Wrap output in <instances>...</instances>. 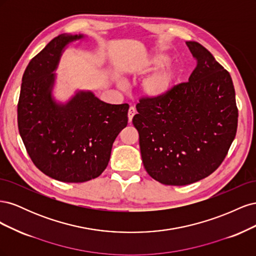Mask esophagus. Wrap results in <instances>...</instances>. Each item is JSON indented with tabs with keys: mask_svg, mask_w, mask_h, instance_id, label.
I'll return each instance as SVG.
<instances>
[{
	"mask_svg": "<svg viewBox=\"0 0 256 256\" xmlns=\"http://www.w3.org/2000/svg\"><path fill=\"white\" fill-rule=\"evenodd\" d=\"M136 114V108L134 106H130L129 110H128V120L129 122H131V120H132V118Z\"/></svg>",
	"mask_w": 256,
	"mask_h": 256,
	"instance_id": "1",
	"label": "esophagus"
}]
</instances>
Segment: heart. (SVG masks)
<instances>
[{"label":"heart","instance_id":"b5f03b06","mask_svg":"<svg viewBox=\"0 0 256 256\" xmlns=\"http://www.w3.org/2000/svg\"><path fill=\"white\" fill-rule=\"evenodd\" d=\"M164 60L166 56H156L150 60V66L152 68L158 67L161 64H164ZM174 78L175 72L171 67L164 68L162 70L156 72L152 76H150L148 79L145 80L143 84V90L147 96L152 98H158L164 96L166 92L171 88Z\"/></svg>","mask_w":256,"mask_h":256}]
</instances>
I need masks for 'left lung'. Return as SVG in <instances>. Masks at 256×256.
<instances>
[{"label": "left lung", "instance_id": "obj_1", "mask_svg": "<svg viewBox=\"0 0 256 256\" xmlns=\"http://www.w3.org/2000/svg\"><path fill=\"white\" fill-rule=\"evenodd\" d=\"M186 44L196 60L189 81L161 97H141L132 118L146 172L170 186L214 173L226 157L238 124L228 72L200 44Z\"/></svg>", "mask_w": 256, "mask_h": 256}]
</instances>
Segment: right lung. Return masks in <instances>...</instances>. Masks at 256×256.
Wrapping results in <instances>:
<instances>
[{
  "instance_id": "1",
  "label": "right lung",
  "mask_w": 256,
  "mask_h": 256,
  "mask_svg": "<svg viewBox=\"0 0 256 256\" xmlns=\"http://www.w3.org/2000/svg\"><path fill=\"white\" fill-rule=\"evenodd\" d=\"M82 35H60L28 63L22 76L18 128L30 160L63 182L98 177L109 164L113 142L128 122V104H110L80 92L66 104L51 98L60 52Z\"/></svg>"
}]
</instances>
